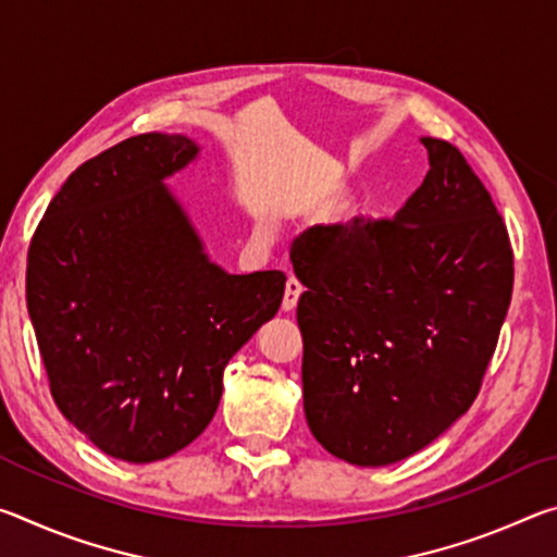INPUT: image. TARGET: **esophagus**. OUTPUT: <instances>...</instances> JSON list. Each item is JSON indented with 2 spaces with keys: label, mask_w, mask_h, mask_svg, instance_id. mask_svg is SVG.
<instances>
[{
  "label": "esophagus",
  "mask_w": 557,
  "mask_h": 557,
  "mask_svg": "<svg viewBox=\"0 0 557 557\" xmlns=\"http://www.w3.org/2000/svg\"><path fill=\"white\" fill-rule=\"evenodd\" d=\"M301 282L297 277H287V285H285V297H282V309L285 312H292V309L297 307V299L301 295Z\"/></svg>",
  "instance_id": "obj_1"
}]
</instances>
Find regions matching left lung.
<instances>
[{
  "mask_svg": "<svg viewBox=\"0 0 557 557\" xmlns=\"http://www.w3.org/2000/svg\"><path fill=\"white\" fill-rule=\"evenodd\" d=\"M430 172L395 219L314 225L289 250L309 430L358 467L414 455L469 410L513 292V248L465 154L422 137Z\"/></svg>",
  "mask_w": 557,
  "mask_h": 557,
  "instance_id": "1",
  "label": "left lung"
}]
</instances>
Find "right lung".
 I'll list each match as a JSON object with an SVG mask.
<instances>
[{
	"label": "right lung",
	"instance_id": "obj_1",
	"mask_svg": "<svg viewBox=\"0 0 557 557\" xmlns=\"http://www.w3.org/2000/svg\"><path fill=\"white\" fill-rule=\"evenodd\" d=\"M199 152L145 132L65 178L34 231L26 305L59 410L106 455L147 465L201 435L233 354L277 314L285 272L206 260L162 186Z\"/></svg>",
	"mask_w": 557,
	"mask_h": 557
}]
</instances>
